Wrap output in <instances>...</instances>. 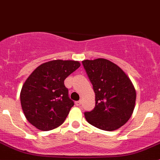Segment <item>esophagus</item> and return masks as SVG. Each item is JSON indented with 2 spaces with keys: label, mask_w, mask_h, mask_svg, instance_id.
<instances>
[{
  "label": "esophagus",
  "mask_w": 160,
  "mask_h": 160,
  "mask_svg": "<svg viewBox=\"0 0 160 160\" xmlns=\"http://www.w3.org/2000/svg\"><path fill=\"white\" fill-rule=\"evenodd\" d=\"M75 104H76V105H77V106H80V104H82V101H76V102H75Z\"/></svg>",
  "instance_id": "34e87169"
}]
</instances>
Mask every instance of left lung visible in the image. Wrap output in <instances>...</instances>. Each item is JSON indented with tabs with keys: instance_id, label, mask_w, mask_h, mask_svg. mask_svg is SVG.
I'll return each instance as SVG.
<instances>
[{
	"instance_id": "8db88e82",
	"label": "left lung",
	"mask_w": 160,
	"mask_h": 160,
	"mask_svg": "<svg viewBox=\"0 0 160 160\" xmlns=\"http://www.w3.org/2000/svg\"><path fill=\"white\" fill-rule=\"evenodd\" d=\"M95 93V107L84 113L88 123L104 131L125 125L135 108L136 93L128 76L105 59L82 61Z\"/></svg>"
}]
</instances>
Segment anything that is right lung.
<instances>
[{"label":"right lung","mask_w":160,"mask_h":160,"mask_svg":"<svg viewBox=\"0 0 160 160\" xmlns=\"http://www.w3.org/2000/svg\"><path fill=\"white\" fill-rule=\"evenodd\" d=\"M80 67L78 61H49L28 77L21 91V104L27 120L35 128L49 131L63 123L74 105L64 80Z\"/></svg>","instance_id":"add662e5"}]
</instances>
